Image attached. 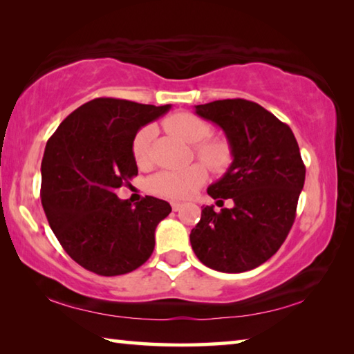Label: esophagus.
<instances>
[{
	"instance_id": "1",
	"label": "esophagus",
	"mask_w": 354,
	"mask_h": 354,
	"mask_svg": "<svg viewBox=\"0 0 354 354\" xmlns=\"http://www.w3.org/2000/svg\"><path fill=\"white\" fill-rule=\"evenodd\" d=\"M181 207H183L181 203H171V209H173V211H175V212L181 211Z\"/></svg>"
}]
</instances>
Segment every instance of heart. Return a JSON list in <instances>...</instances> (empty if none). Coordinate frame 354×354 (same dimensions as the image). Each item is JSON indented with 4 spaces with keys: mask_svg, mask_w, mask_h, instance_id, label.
<instances>
[{
    "mask_svg": "<svg viewBox=\"0 0 354 354\" xmlns=\"http://www.w3.org/2000/svg\"><path fill=\"white\" fill-rule=\"evenodd\" d=\"M164 128L170 134L179 137L184 142L195 145V153L207 167L215 171L227 169L232 160L230 143L221 139H207L212 133V127L205 118L190 112H176L164 120ZM154 137L153 127H143L133 140V156L139 165H145L149 160V147ZM206 181V170L200 164L185 167L181 170H167L154 175L148 181V189L156 195L170 200H185L198 190Z\"/></svg>",
    "mask_w": 354,
    "mask_h": 354,
    "instance_id": "obj_1",
    "label": "heart"
}]
</instances>
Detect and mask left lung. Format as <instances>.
<instances>
[{
    "label": "left lung",
    "instance_id": "left-lung-1",
    "mask_svg": "<svg viewBox=\"0 0 354 354\" xmlns=\"http://www.w3.org/2000/svg\"><path fill=\"white\" fill-rule=\"evenodd\" d=\"M195 113L223 129L232 151L230 169L207 194L223 206L201 211L190 232L192 250L206 267L242 273L270 259L295 220L306 169L292 129L253 101L218 100Z\"/></svg>",
    "mask_w": 354,
    "mask_h": 354
}]
</instances>
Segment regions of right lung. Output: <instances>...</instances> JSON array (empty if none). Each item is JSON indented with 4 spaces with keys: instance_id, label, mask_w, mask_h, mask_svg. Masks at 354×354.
<instances>
[{
    "instance_id": "obj_1",
    "label": "right lung",
    "mask_w": 354,
    "mask_h": 354,
    "mask_svg": "<svg viewBox=\"0 0 354 354\" xmlns=\"http://www.w3.org/2000/svg\"><path fill=\"white\" fill-rule=\"evenodd\" d=\"M170 107L95 98L71 112L46 142L41 206L62 248L87 270L117 277L151 256L156 226L171 206L154 196L131 205L115 189L137 175V131Z\"/></svg>"
}]
</instances>
